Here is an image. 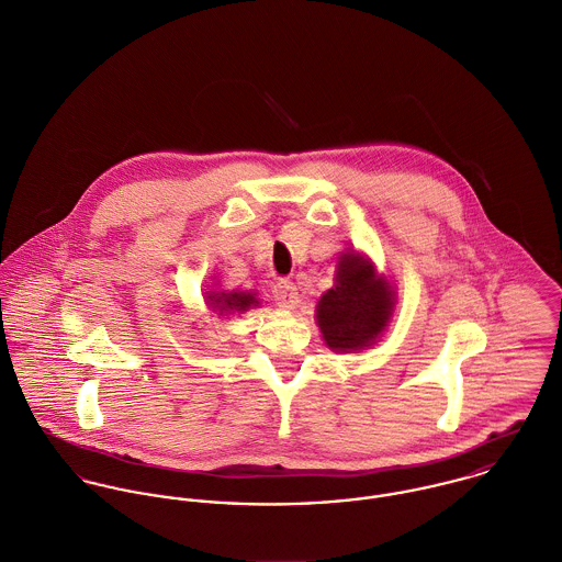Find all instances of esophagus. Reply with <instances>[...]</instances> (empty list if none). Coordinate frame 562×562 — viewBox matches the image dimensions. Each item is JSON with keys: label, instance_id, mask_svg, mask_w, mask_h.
<instances>
[{"label": "esophagus", "instance_id": "1", "mask_svg": "<svg viewBox=\"0 0 562 562\" xmlns=\"http://www.w3.org/2000/svg\"><path fill=\"white\" fill-rule=\"evenodd\" d=\"M271 293H273L276 304L282 306V308H295L297 302H300V297H297V286H295L291 280H286V278L278 280V282L273 284V291H271Z\"/></svg>", "mask_w": 562, "mask_h": 562}]
</instances>
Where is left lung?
<instances>
[{
    "label": "left lung",
    "instance_id": "obj_1",
    "mask_svg": "<svg viewBox=\"0 0 562 562\" xmlns=\"http://www.w3.org/2000/svg\"><path fill=\"white\" fill-rule=\"evenodd\" d=\"M393 293L373 267L353 254H342L337 284L317 304V326L330 349L349 351L367 347L386 328Z\"/></svg>",
    "mask_w": 562,
    "mask_h": 562
}]
</instances>
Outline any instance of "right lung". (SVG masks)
Listing matches in <instances>:
<instances>
[{
    "mask_svg": "<svg viewBox=\"0 0 562 562\" xmlns=\"http://www.w3.org/2000/svg\"><path fill=\"white\" fill-rule=\"evenodd\" d=\"M213 308L220 311V315L225 311H247L249 306H256L258 300L251 293H215L211 295Z\"/></svg>",
    "mask_w": 562,
    "mask_h": 562,
    "instance_id": "obj_1",
    "label": "right lung"
}]
</instances>
